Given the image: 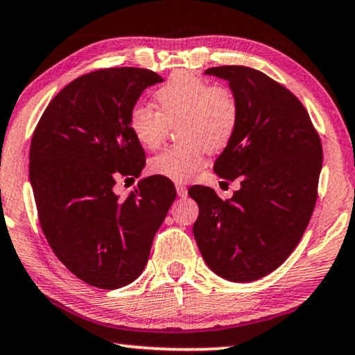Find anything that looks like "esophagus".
Listing matches in <instances>:
<instances>
[{"mask_svg":"<svg viewBox=\"0 0 355 355\" xmlns=\"http://www.w3.org/2000/svg\"><path fill=\"white\" fill-rule=\"evenodd\" d=\"M176 191H178V195L181 196V198H185L187 196V187H185V185H182V184H176Z\"/></svg>","mask_w":355,"mask_h":355,"instance_id":"1","label":"esophagus"}]
</instances>
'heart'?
<instances>
[{"mask_svg":"<svg viewBox=\"0 0 355 355\" xmlns=\"http://www.w3.org/2000/svg\"><path fill=\"white\" fill-rule=\"evenodd\" d=\"M154 101L157 110L135 104L129 112L128 126L135 141L145 149L159 148L168 126L176 121L182 141L149 160L148 168L155 176L189 181L204 166L206 148L220 151L237 130L239 104L232 93L191 73H174L154 93Z\"/></svg>","mask_w":355,"mask_h":355,"instance_id":"heart-1","label":"heart"}]
</instances>
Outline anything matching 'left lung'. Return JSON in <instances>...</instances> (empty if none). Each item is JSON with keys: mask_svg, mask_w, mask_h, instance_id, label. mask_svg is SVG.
Here are the masks:
<instances>
[{"mask_svg": "<svg viewBox=\"0 0 355 355\" xmlns=\"http://www.w3.org/2000/svg\"><path fill=\"white\" fill-rule=\"evenodd\" d=\"M225 79L239 104L232 140L214 170L240 189L223 201L214 189L189 190L200 207L193 235L204 262L231 282H252L281 266L313 214L322 148L300 99L250 67L206 70Z\"/></svg>", "mask_w": 355, "mask_h": 355, "instance_id": "left-lung-1", "label": "left lung"}]
</instances>
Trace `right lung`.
I'll return each instance as SVG.
<instances>
[{
	"label": "right lung",
	"instance_id": "obj_1",
	"mask_svg": "<svg viewBox=\"0 0 355 355\" xmlns=\"http://www.w3.org/2000/svg\"><path fill=\"white\" fill-rule=\"evenodd\" d=\"M164 83L145 68H107L62 89L31 141L29 181L42 231L74 276L104 290L134 282L176 190L170 179H140L120 200L118 176L139 178L145 151L128 116L148 87Z\"/></svg>",
	"mask_w": 355,
	"mask_h": 355
}]
</instances>
